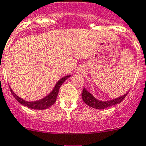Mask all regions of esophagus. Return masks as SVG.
<instances>
[{
	"mask_svg": "<svg viewBox=\"0 0 146 146\" xmlns=\"http://www.w3.org/2000/svg\"><path fill=\"white\" fill-rule=\"evenodd\" d=\"M83 72H84L83 68L80 67V68H78L76 69V73H78V74H82V73H83Z\"/></svg>",
	"mask_w": 146,
	"mask_h": 146,
	"instance_id": "esophagus-1",
	"label": "esophagus"
}]
</instances>
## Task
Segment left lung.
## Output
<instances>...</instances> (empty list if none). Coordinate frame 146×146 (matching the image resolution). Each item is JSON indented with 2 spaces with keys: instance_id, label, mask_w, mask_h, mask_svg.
Here are the masks:
<instances>
[{
  "instance_id": "obj_1",
  "label": "left lung",
  "mask_w": 146,
  "mask_h": 146,
  "mask_svg": "<svg viewBox=\"0 0 146 146\" xmlns=\"http://www.w3.org/2000/svg\"><path fill=\"white\" fill-rule=\"evenodd\" d=\"M129 91L126 92L124 95H121V96L119 97V98H114V99L110 100L102 101L95 98L92 94L88 92L85 89V88H84L82 92V98L84 102L88 104V106H90V107L97 109V110H102V109H106L107 107H111V106H114L117 104H119L124 99L125 97L127 95Z\"/></svg>"
}]
</instances>
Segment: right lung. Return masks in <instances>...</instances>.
<instances>
[{
	"mask_svg": "<svg viewBox=\"0 0 146 146\" xmlns=\"http://www.w3.org/2000/svg\"><path fill=\"white\" fill-rule=\"evenodd\" d=\"M69 77H70V75H68V76H66L61 78L56 82V84L55 86L54 87V88H53L52 90L51 91V92L48 93V95H47L46 96L44 97V98H43L42 99L39 100L32 102L27 101L21 98L20 97L17 96V95L13 92V90L11 89L10 87V91H11L13 95L14 96V98L17 100V102H19L20 104H23L25 107L32 109V110H45V109H47L48 108V107H51V105H53V104L56 102L60 88H61V86L62 85V84L65 82V80H67Z\"/></svg>",
	"mask_w": 146,
	"mask_h": 146,
	"instance_id": "obj_1",
	"label": "right lung"
}]
</instances>
